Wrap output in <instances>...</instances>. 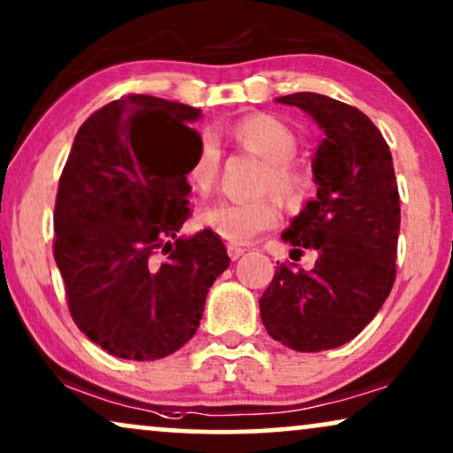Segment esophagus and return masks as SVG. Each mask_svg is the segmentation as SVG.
I'll use <instances>...</instances> for the list:
<instances>
[{"label": "esophagus", "mask_w": 453, "mask_h": 453, "mask_svg": "<svg viewBox=\"0 0 453 453\" xmlns=\"http://www.w3.org/2000/svg\"><path fill=\"white\" fill-rule=\"evenodd\" d=\"M227 255H230L232 261H236V258L244 255V249H242V246H238V244H227Z\"/></svg>", "instance_id": "34e87169"}]
</instances>
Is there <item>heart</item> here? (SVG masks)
I'll return each mask as SVG.
<instances>
[{
	"label": "heart",
	"mask_w": 453,
	"mask_h": 453,
	"mask_svg": "<svg viewBox=\"0 0 453 453\" xmlns=\"http://www.w3.org/2000/svg\"><path fill=\"white\" fill-rule=\"evenodd\" d=\"M232 141L249 153L267 161L263 173V188H271L281 198H294L300 190V176L288 161L294 159L298 141L292 128L267 113H255L238 119L230 126ZM221 150L215 138L204 134L198 153L188 170V180L201 195L213 188L219 173ZM201 226L215 232L223 240L234 244L250 242L265 230H271L280 221V209L273 198H252V201H223L211 204L198 215Z\"/></svg>",
	"instance_id": "b5f03b06"
}]
</instances>
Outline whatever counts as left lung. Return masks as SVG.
I'll return each mask as SVG.
<instances>
[{
  "mask_svg": "<svg viewBox=\"0 0 453 453\" xmlns=\"http://www.w3.org/2000/svg\"><path fill=\"white\" fill-rule=\"evenodd\" d=\"M315 119L325 138L312 157L317 196L281 234L317 252L311 271L275 269L258 300L267 334L296 352H323L354 340L395 280L400 195L388 142L357 107L319 93L277 96Z\"/></svg>",
  "mask_w": 453,
  "mask_h": 453,
  "instance_id": "1",
  "label": "left lung"
}]
</instances>
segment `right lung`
<instances>
[{
  "label": "right lung",
  "mask_w": 453,
  "mask_h": 453,
  "mask_svg": "<svg viewBox=\"0 0 453 453\" xmlns=\"http://www.w3.org/2000/svg\"><path fill=\"white\" fill-rule=\"evenodd\" d=\"M196 107L130 95L76 132L59 178L56 257L72 319L107 354L159 360L201 325L209 288L230 267L215 232L180 236L201 138ZM173 131H184L180 148Z\"/></svg>",
  "instance_id": "right-lung-1"
}]
</instances>
